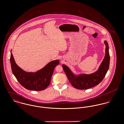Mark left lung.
<instances>
[{
	"label": "left lung",
	"instance_id": "left-lung-1",
	"mask_svg": "<svg viewBox=\"0 0 124 124\" xmlns=\"http://www.w3.org/2000/svg\"><path fill=\"white\" fill-rule=\"evenodd\" d=\"M106 45L105 55L97 70L90 73H79L76 74L73 72L68 66L62 64L63 69L71 85L75 88L85 90L92 88L100 83L103 80L109 69L110 55L109 46L106 40H104Z\"/></svg>",
	"mask_w": 124,
	"mask_h": 124
}]
</instances>
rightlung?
<instances>
[{"label":"right lung","mask_w":124,"mask_h":124,"mask_svg":"<svg viewBox=\"0 0 124 124\" xmlns=\"http://www.w3.org/2000/svg\"><path fill=\"white\" fill-rule=\"evenodd\" d=\"M10 62L12 72L19 84L28 90L42 91L50 84L55 67L59 64V60L52 61L41 69L33 72H27L16 64L11 50Z\"/></svg>","instance_id":"obj_1"}]
</instances>
